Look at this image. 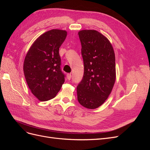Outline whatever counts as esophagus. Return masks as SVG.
<instances>
[{
	"label": "esophagus",
	"mask_w": 150,
	"mask_h": 150,
	"mask_svg": "<svg viewBox=\"0 0 150 150\" xmlns=\"http://www.w3.org/2000/svg\"><path fill=\"white\" fill-rule=\"evenodd\" d=\"M71 77H72L71 74H67V78L68 80H70L71 79Z\"/></svg>",
	"instance_id": "obj_1"
}]
</instances>
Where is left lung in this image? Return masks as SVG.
<instances>
[{
	"label": "left lung",
	"mask_w": 150,
	"mask_h": 150,
	"mask_svg": "<svg viewBox=\"0 0 150 150\" xmlns=\"http://www.w3.org/2000/svg\"><path fill=\"white\" fill-rule=\"evenodd\" d=\"M84 62V75L77 86L79 103L95 109L110 94L116 79L115 55L109 40L95 30L78 33Z\"/></svg>",
	"instance_id": "8db88e82"
}]
</instances>
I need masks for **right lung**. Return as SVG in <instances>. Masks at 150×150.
Listing matches in <instances>:
<instances>
[{
    "label": "right lung",
    "instance_id": "obj_1",
    "mask_svg": "<svg viewBox=\"0 0 150 150\" xmlns=\"http://www.w3.org/2000/svg\"><path fill=\"white\" fill-rule=\"evenodd\" d=\"M67 32L52 29L35 40L27 53L24 72L32 93L41 101L54 98L65 81L61 70L59 47Z\"/></svg>",
    "mask_w": 150,
    "mask_h": 150
}]
</instances>
